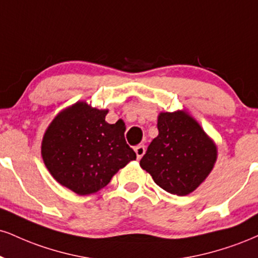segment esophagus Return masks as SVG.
<instances>
[{"instance_id":"obj_1","label":"esophagus","mask_w":258,"mask_h":258,"mask_svg":"<svg viewBox=\"0 0 258 258\" xmlns=\"http://www.w3.org/2000/svg\"><path fill=\"white\" fill-rule=\"evenodd\" d=\"M135 151H136V155H137V159L141 160L143 157V155L145 154V147L143 144L138 145V147L135 148Z\"/></svg>"}]
</instances>
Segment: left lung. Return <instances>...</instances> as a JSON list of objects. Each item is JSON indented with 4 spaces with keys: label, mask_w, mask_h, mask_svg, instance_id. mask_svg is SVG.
Masks as SVG:
<instances>
[{
    "label": "left lung",
    "mask_w": 258,
    "mask_h": 258,
    "mask_svg": "<svg viewBox=\"0 0 258 258\" xmlns=\"http://www.w3.org/2000/svg\"><path fill=\"white\" fill-rule=\"evenodd\" d=\"M159 136L141 160V167L164 191L186 196L212 172L218 149L200 123L185 110L160 113Z\"/></svg>",
    "instance_id": "obj_1"
}]
</instances>
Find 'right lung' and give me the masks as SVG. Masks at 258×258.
Listing matches in <instances>:
<instances>
[{"label": "right lung", "mask_w": 258, "mask_h": 258, "mask_svg": "<svg viewBox=\"0 0 258 258\" xmlns=\"http://www.w3.org/2000/svg\"><path fill=\"white\" fill-rule=\"evenodd\" d=\"M107 113L77 102L57 114L43 137L46 168L57 182L80 196L103 188L137 157L126 143L123 123H108Z\"/></svg>", "instance_id": "right-lung-1"}]
</instances>
